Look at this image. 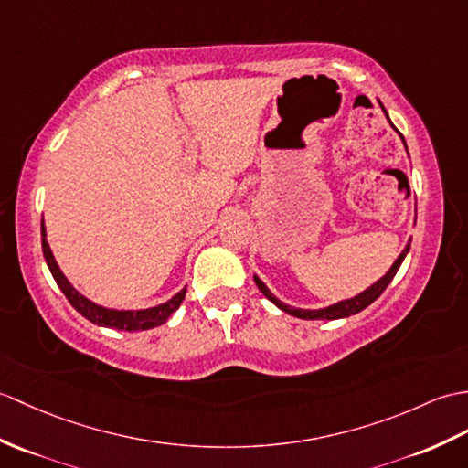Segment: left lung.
I'll return each mask as SVG.
<instances>
[{"instance_id": "1", "label": "left lung", "mask_w": 468, "mask_h": 468, "mask_svg": "<svg viewBox=\"0 0 468 468\" xmlns=\"http://www.w3.org/2000/svg\"><path fill=\"white\" fill-rule=\"evenodd\" d=\"M383 107V105H381ZM383 112H385V107H383ZM385 115H387V112H385ZM388 117V115H387ZM400 135V133H399ZM400 139H403V144H405V137L400 135ZM405 147H407V144H405ZM409 249H410V239H409V243H407V247L403 249V253H400L399 257H397V261L393 265H390V269L387 271V273L377 281V283H373L371 287L368 289H365L363 292H358V295H355L353 299H345V301H339V303H335V305H329V307H324V309H295V307H289V305H285L283 301H279L273 292H271L269 289H267V285L263 283V281H261L257 275H253V279H255V285L259 287V291L263 292V295L273 303V305H277L281 311H285V313H289V314H292V317H299V319H343V317H351V314H356V313H361L363 309H367L368 305H371V303L377 299V297H381V292L388 287V283L390 281H393V277L397 275V271H399V267H400V263H403L405 261V257H407V253H409Z\"/></svg>"}]
</instances>
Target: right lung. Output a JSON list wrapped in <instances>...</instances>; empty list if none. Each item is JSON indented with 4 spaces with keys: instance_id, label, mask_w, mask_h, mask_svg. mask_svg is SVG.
<instances>
[{
    "instance_id": "add662e5",
    "label": "right lung",
    "mask_w": 468,
    "mask_h": 468,
    "mask_svg": "<svg viewBox=\"0 0 468 468\" xmlns=\"http://www.w3.org/2000/svg\"><path fill=\"white\" fill-rule=\"evenodd\" d=\"M46 225L41 221V249H43V257H46V263L51 271L53 279H56L58 287L63 291V295L68 297V301L71 303V307L81 313L87 321H91L100 327H110V329H117V331H145V329H154L159 327V324L165 323L173 313L179 309V305L185 299V291L181 289L177 295H173L169 301L161 303L157 307H149V309H139V311H117V309H107L97 305V303L90 301L87 297H83L81 292L75 289L68 277L61 273V269L58 265L56 257H53L49 243L46 239Z\"/></svg>"
}]
</instances>
